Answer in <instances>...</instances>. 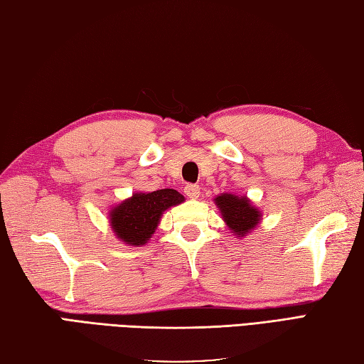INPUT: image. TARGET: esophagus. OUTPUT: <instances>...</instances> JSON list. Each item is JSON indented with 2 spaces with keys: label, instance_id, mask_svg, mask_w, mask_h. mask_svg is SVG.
<instances>
[{
  "label": "esophagus",
  "instance_id": "1",
  "mask_svg": "<svg viewBox=\"0 0 364 364\" xmlns=\"http://www.w3.org/2000/svg\"><path fill=\"white\" fill-rule=\"evenodd\" d=\"M183 193L187 195V198H190V200H196V198L200 196V187L195 183H188V185H185Z\"/></svg>",
  "mask_w": 364,
  "mask_h": 364
}]
</instances>
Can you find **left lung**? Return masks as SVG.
<instances>
[{
    "instance_id": "1",
    "label": "left lung",
    "mask_w": 364,
    "mask_h": 364,
    "mask_svg": "<svg viewBox=\"0 0 364 364\" xmlns=\"http://www.w3.org/2000/svg\"><path fill=\"white\" fill-rule=\"evenodd\" d=\"M214 203L220 210L222 218L226 226L235 232L236 237H244L255 230L262 212L250 203L247 196H236L231 193H223L214 198Z\"/></svg>"
}]
</instances>
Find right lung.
Returning <instances> with one entry per match:
<instances>
[{
    "label": "right lung",
    "instance_id": "right-lung-1",
    "mask_svg": "<svg viewBox=\"0 0 364 364\" xmlns=\"http://www.w3.org/2000/svg\"><path fill=\"white\" fill-rule=\"evenodd\" d=\"M183 201L185 198L173 188L133 193L109 212V223L120 241L134 247L144 245L152 237L163 212Z\"/></svg>",
    "mask_w": 364,
    "mask_h": 364
}]
</instances>
